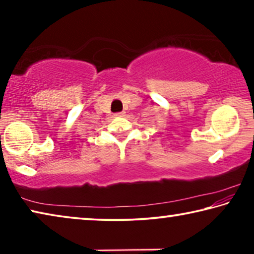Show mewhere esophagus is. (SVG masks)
<instances>
[{"instance_id": "34e87169", "label": "esophagus", "mask_w": 254, "mask_h": 254, "mask_svg": "<svg viewBox=\"0 0 254 254\" xmlns=\"http://www.w3.org/2000/svg\"><path fill=\"white\" fill-rule=\"evenodd\" d=\"M115 117H124V113L123 112H121V113H117L115 114Z\"/></svg>"}]
</instances>
